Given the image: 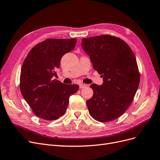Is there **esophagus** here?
Here are the masks:
<instances>
[{
  "label": "esophagus",
  "mask_w": 160,
  "mask_h": 160,
  "mask_svg": "<svg viewBox=\"0 0 160 160\" xmlns=\"http://www.w3.org/2000/svg\"><path fill=\"white\" fill-rule=\"evenodd\" d=\"M86 86H87L86 84H79V87H80V89H82V88H83L86 87Z\"/></svg>",
  "instance_id": "obj_1"
}]
</instances>
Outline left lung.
<instances>
[{
  "label": "left lung",
  "instance_id": "8db88e82",
  "mask_svg": "<svg viewBox=\"0 0 160 160\" xmlns=\"http://www.w3.org/2000/svg\"><path fill=\"white\" fill-rule=\"evenodd\" d=\"M93 67L103 77L102 86H90L93 95L86 104L90 115L105 122L119 118L132 103L140 83L137 59L128 44L110 35L82 39Z\"/></svg>",
  "mask_w": 160,
  "mask_h": 160
}]
</instances>
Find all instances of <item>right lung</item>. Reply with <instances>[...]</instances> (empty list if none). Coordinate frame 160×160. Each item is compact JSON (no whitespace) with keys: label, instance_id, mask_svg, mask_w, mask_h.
<instances>
[{"label":"right lung","instance_id":"right-lung-1","mask_svg":"<svg viewBox=\"0 0 160 160\" xmlns=\"http://www.w3.org/2000/svg\"><path fill=\"white\" fill-rule=\"evenodd\" d=\"M76 39H47L35 45L23 62L20 88L33 113L41 119L54 121L67 111L69 97L79 86L53 80L62 56L74 49Z\"/></svg>","mask_w":160,"mask_h":160}]
</instances>
